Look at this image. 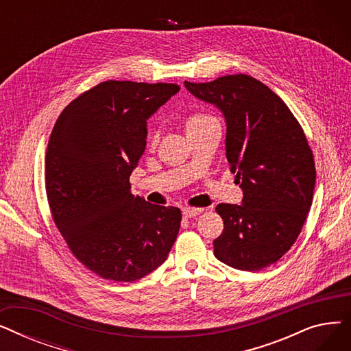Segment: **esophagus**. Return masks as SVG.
Listing matches in <instances>:
<instances>
[{
  "label": "esophagus",
  "mask_w": 351,
  "mask_h": 351,
  "mask_svg": "<svg viewBox=\"0 0 351 351\" xmlns=\"http://www.w3.org/2000/svg\"><path fill=\"white\" fill-rule=\"evenodd\" d=\"M202 212H204V209H200V208H185V209L182 210L183 217H185V219H188V217H193V216H197V215H200Z\"/></svg>",
  "instance_id": "34e87169"
}]
</instances>
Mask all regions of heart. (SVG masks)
<instances>
[{
	"label": "heart",
	"mask_w": 351,
	"mask_h": 351,
	"mask_svg": "<svg viewBox=\"0 0 351 351\" xmlns=\"http://www.w3.org/2000/svg\"><path fill=\"white\" fill-rule=\"evenodd\" d=\"M212 123H219L215 117H212L210 114H206V112H196L186 119V131H192V129H197V128H204V126H208ZM158 139H159V132L156 131V129H154V131H151L149 136H147V143H149L151 146H155L158 143Z\"/></svg>",
	"instance_id": "heart-1"
}]
</instances>
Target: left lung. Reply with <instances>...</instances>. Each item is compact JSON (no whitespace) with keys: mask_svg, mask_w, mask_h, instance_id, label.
Masks as SVG:
<instances>
[{"mask_svg":"<svg viewBox=\"0 0 351 351\" xmlns=\"http://www.w3.org/2000/svg\"><path fill=\"white\" fill-rule=\"evenodd\" d=\"M185 86L223 112L226 158L243 189V205L216 206L223 232L215 256L241 270L267 267L296 242L313 202L316 166L303 128L279 95L245 73Z\"/></svg>","mask_w":351,"mask_h":351,"instance_id":"obj_1","label":"left lung"}]
</instances>
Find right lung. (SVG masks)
<instances>
[{"label":"right lung","mask_w":351,"mask_h":351,"mask_svg":"<svg viewBox=\"0 0 351 351\" xmlns=\"http://www.w3.org/2000/svg\"><path fill=\"white\" fill-rule=\"evenodd\" d=\"M176 84L105 81L73 99L55 122L45 155V191L69 250L106 280L135 282L171 252L182 213L131 193L146 146V119Z\"/></svg>","instance_id":"right-lung-1"}]
</instances>
